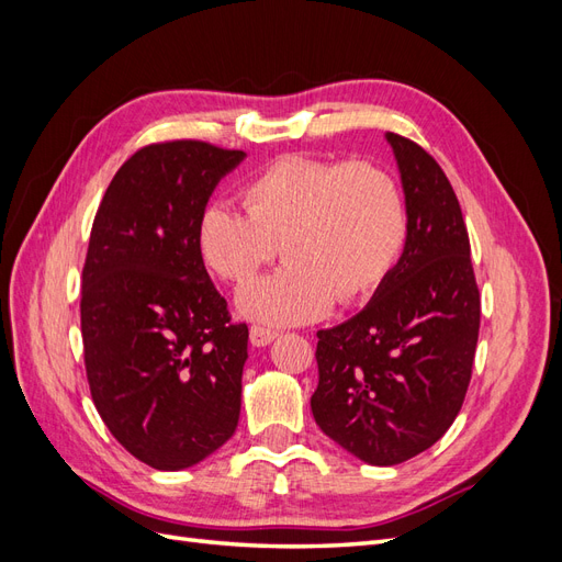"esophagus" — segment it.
<instances>
[{
    "instance_id": "esophagus-1",
    "label": "esophagus",
    "mask_w": 562,
    "mask_h": 562,
    "mask_svg": "<svg viewBox=\"0 0 562 562\" xmlns=\"http://www.w3.org/2000/svg\"><path fill=\"white\" fill-rule=\"evenodd\" d=\"M277 335H279L277 330L265 328V326H260V323H252V326H250V342L255 347H267Z\"/></svg>"
}]
</instances>
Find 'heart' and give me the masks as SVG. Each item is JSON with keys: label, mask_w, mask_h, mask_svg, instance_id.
I'll list each match as a JSON object with an SVG mask.
<instances>
[{"label": "heart", "mask_w": 562, "mask_h": 562, "mask_svg": "<svg viewBox=\"0 0 562 562\" xmlns=\"http://www.w3.org/2000/svg\"><path fill=\"white\" fill-rule=\"evenodd\" d=\"M244 211L209 203L196 244L213 274L248 283L283 250L288 265L244 288L239 307L295 326L375 293L405 250L411 213L398 180L370 161L283 155L239 190Z\"/></svg>", "instance_id": "1"}]
</instances>
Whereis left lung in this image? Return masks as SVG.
Segmentation results:
<instances>
[{"mask_svg":"<svg viewBox=\"0 0 562 562\" xmlns=\"http://www.w3.org/2000/svg\"><path fill=\"white\" fill-rule=\"evenodd\" d=\"M411 213L405 250L368 307L318 330L321 431L375 467L413 459L462 411L481 328L469 232L443 168L386 133Z\"/></svg>","mask_w":562,"mask_h":562,"instance_id":"8db88e82","label":"left lung"}]
</instances>
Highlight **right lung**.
I'll list each match as a JSON object with an SVG mask.
<instances>
[{
    "label": "right lung",
    "instance_id": "obj_1",
    "mask_svg": "<svg viewBox=\"0 0 562 562\" xmlns=\"http://www.w3.org/2000/svg\"><path fill=\"white\" fill-rule=\"evenodd\" d=\"M244 157L203 140L145 145L93 217L79 304L91 398L119 443L159 471L201 462L239 424L248 326L213 285L196 223Z\"/></svg>",
    "mask_w": 562,
    "mask_h": 562
}]
</instances>
